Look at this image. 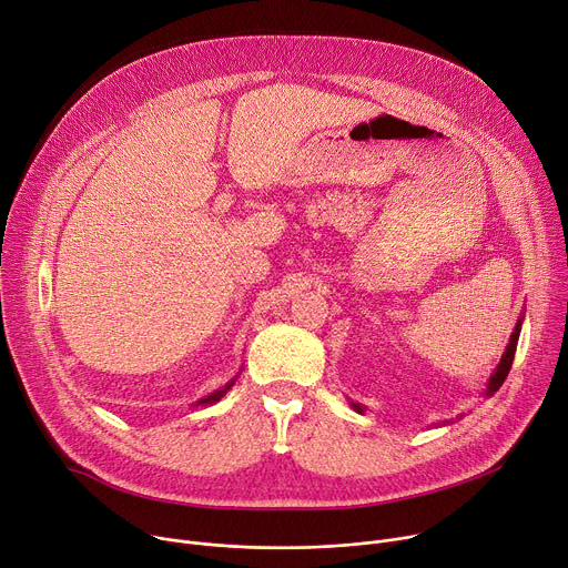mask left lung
Instances as JSON below:
<instances>
[{
    "mask_svg": "<svg viewBox=\"0 0 568 568\" xmlns=\"http://www.w3.org/2000/svg\"><path fill=\"white\" fill-rule=\"evenodd\" d=\"M520 325H523V316H518L516 327H514V332H511V336H509V343H507V347H505V353H503L498 366L494 368V373H491V377H489V382H487V388H485V396H487V398H491V396L496 394V390L500 388V384L505 382L509 368H511L514 353H516V343H518V334H520ZM351 407H353L357 414H364V412H366V407H362L359 403H351ZM446 423H448V420H446Z\"/></svg>",
    "mask_w": 568,
    "mask_h": 568,
    "instance_id": "1",
    "label": "left lung"
}]
</instances>
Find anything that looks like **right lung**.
Returning a JSON list of instances; mask_svg holds the SVG:
<instances>
[{
    "instance_id": "add662e5",
    "label": "right lung",
    "mask_w": 568,
    "mask_h": 568,
    "mask_svg": "<svg viewBox=\"0 0 568 568\" xmlns=\"http://www.w3.org/2000/svg\"><path fill=\"white\" fill-rule=\"evenodd\" d=\"M239 377V375H236ZM236 377H232L223 388H217V390H213V394H209V396H204V398H200L197 403H193V407L197 409V407H209V405H213V403H217V400H221L225 394H227V390L234 386V382H236Z\"/></svg>"
}]
</instances>
